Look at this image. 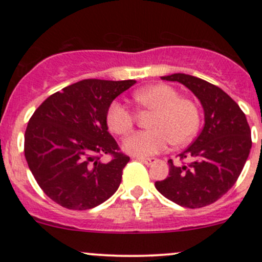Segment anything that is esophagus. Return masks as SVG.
<instances>
[{"instance_id": "34e87169", "label": "esophagus", "mask_w": 262, "mask_h": 262, "mask_svg": "<svg viewBox=\"0 0 262 262\" xmlns=\"http://www.w3.org/2000/svg\"><path fill=\"white\" fill-rule=\"evenodd\" d=\"M135 159H137L138 161L143 162V164H145V165H151L152 162H155V159H152V158H139V156H138V158H135Z\"/></svg>"}]
</instances>
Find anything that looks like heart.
Masks as SVG:
<instances>
[{
	"label": "heart",
	"mask_w": 262,
	"mask_h": 262,
	"mask_svg": "<svg viewBox=\"0 0 262 262\" xmlns=\"http://www.w3.org/2000/svg\"><path fill=\"white\" fill-rule=\"evenodd\" d=\"M134 101L140 107L154 111L149 122V130L130 134L123 141V150L128 154L146 158L159 154L169 146L182 145L193 138L200 127V112L196 104L187 98H180L173 87L158 83L134 93ZM107 125L114 134L128 133L134 124V114L118 101L111 103L107 111Z\"/></svg>",
	"instance_id": "obj_1"
}]
</instances>
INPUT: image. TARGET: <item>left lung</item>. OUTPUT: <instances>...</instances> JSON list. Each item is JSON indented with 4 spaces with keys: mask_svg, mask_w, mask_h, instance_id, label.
Wrapping results in <instances>:
<instances>
[{
    "mask_svg": "<svg viewBox=\"0 0 262 262\" xmlns=\"http://www.w3.org/2000/svg\"><path fill=\"white\" fill-rule=\"evenodd\" d=\"M177 81L200 100L204 127L180 159H191L177 166L169 160V176L156 181L164 197L187 208H201L227 193L242 173L251 149V132L244 112L218 86L186 74L161 76Z\"/></svg>",
    "mask_w": 262,
    "mask_h": 262,
    "instance_id": "8db88e82",
    "label": "left lung"
}]
</instances>
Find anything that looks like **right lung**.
<instances>
[{
	"label": "right lung",
	"instance_id": "add662e5",
	"mask_svg": "<svg viewBox=\"0 0 262 262\" xmlns=\"http://www.w3.org/2000/svg\"><path fill=\"white\" fill-rule=\"evenodd\" d=\"M135 80L89 79L49 96L29 119L25 156L50 200L69 209H91L113 196L129 156L108 132L107 111ZM103 154L114 159L104 164Z\"/></svg>",
	"mask_w": 262,
	"mask_h": 262
}]
</instances>
